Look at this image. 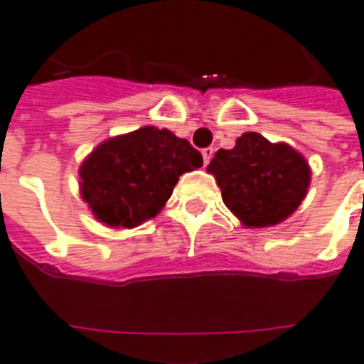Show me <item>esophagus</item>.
I'll list each match as a JSON object with an SVG mask.
<instances>
[{
    "label": "esophagus",
    "instance_id": "34e87169",
    "mask_svg": "<svg viewBox=\"0 0 364 364\" xmlns=\"http://www.w3.org/2000/svg\"><path fill=\"white\" fill-rule=\"evenodd\" d=\"M202 156H204V164H205V166L210 164L211 156H213V147H205V149H202Z\"/></svg>",
    "mask_w": 364,
    "mask_h": 364
}]
</instances>
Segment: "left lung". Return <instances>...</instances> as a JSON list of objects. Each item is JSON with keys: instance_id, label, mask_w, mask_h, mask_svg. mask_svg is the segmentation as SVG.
Here are the masks:
<instances>
[{"instance_id": "1", "label": "left lung", "mask_w": 364, "mask_h": 364, "mask_svg": "<svg viewBox=\"0 0 364 364\" xmlns=\"http://www.w3.org/2000/svg\"><path fill=\"white\" fill-rule=\"evenodd\" d=\"M208 171L215 176L225 205L249 228L285 221L304 200L311 176L302 154L257 132H245L234 149H219Z\"/></svg>"}]
</instances>
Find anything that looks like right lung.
Masks as SVG:
<instances>
[{
	"mask_svg": "<svg viewBox=\"0 0 364 364\" xmlns=\"http://www.w3.org/2000/svg\"><path fill=\"white\" fill-rule=\"evenodd\" d=\"M202 154L170 130L145 126L100 143L81 164V194L107 227L134 228L159 213L179 176L202 166Z\"/></svg>",
	"mask_w": 364,
	"mask_h": 364,
	"instance_id": "obj_1",
	"label": "right lung"
}]
</instances>
